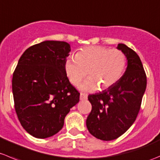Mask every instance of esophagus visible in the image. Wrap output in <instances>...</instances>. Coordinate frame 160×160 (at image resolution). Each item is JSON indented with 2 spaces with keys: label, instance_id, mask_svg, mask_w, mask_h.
<instances>
[{
  "label": "esophagus",
  "instance_id": "34e87169",
  "mask_svg": "<svg viewBox=\"0 0 160 160\" xmlns=\"http://www.w3.org/2000/svg\"><path fill=\"white\" fill-rule=\"evenodd\" d=\"M88 98V95L86 93L81 92L80 93V99L81 100H84V99H86Z\"/></svg>",
  "mask_w": 160,
  "mask_h": 160
}]
</instances>
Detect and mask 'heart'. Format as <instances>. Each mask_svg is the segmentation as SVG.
<instances>
[{"label": "heart", "instance_id": "obj_1", "mask_svg": "<svg viewBox=\"0 0 160 160\" xmlns=\"http://www.w3.org/2000/svg\"><path fill=\"white\" fill-rule=\"evenodd\" d=\"M125 68L126 57L121 50L100 46L84 47L64 62L66 75L74 85H78L88 73L90 75L80 85L85 91L112 86L121 78Z\"/></svg>", "mask_w": 160, "mask_h": 160}]
</instances>
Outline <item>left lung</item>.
I'll return each instance as SVG.
<instances>
[{
    "label": "left lung",
    "mask_w": 160,
    "mask_h": 160,
    "mask_svg": "<svg viewBox=\"0 0 160 160\" xmlns=\"http://www.w3.org/2000/svg\"><path fill=\"white\" fill-rule=\"evenodd\" d=\"M117 49L127 58L124 74L107 89L88 96L92 110L87 128L102 141L118 138L128 130L136 120L146 88V75L138 55L125 44L119 43Z\"/></svg>",
    "instance_id": "8db88e82"
}]
</instances>
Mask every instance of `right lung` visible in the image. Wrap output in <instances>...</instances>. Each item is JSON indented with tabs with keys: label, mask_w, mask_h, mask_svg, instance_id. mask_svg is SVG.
<instances>
[{
	"label": "right lung",
	"mask_w": 160,
	"mask_h": 160,
	"mask_svg": "<svg viewBox=\"0 0 160 160\" xmlns=\"http://www.w3.org/2000/svg\"><path fill=\"white\" fill-rule=\"evenodd\" d=\"M71 47L63 41L47 40L28 47L12 78L15 108L23 128L37 138H47L64 126L80 93L70 83L64 62Z\"/></svg>",
	"instance_id": "add662e5"
}]
</instances>
